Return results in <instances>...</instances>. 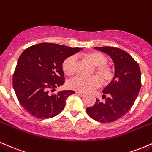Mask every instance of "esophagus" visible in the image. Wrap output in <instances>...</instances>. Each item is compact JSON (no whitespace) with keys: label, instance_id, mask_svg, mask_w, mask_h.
<instances>
[{"label":"esophagus","instance_id":"esophagus-1","mask_svg":"<svg viewBox=\"0 0 152 152\" xmlns=\"http://www.w3.org/2000/svg\"><path fill=\"white\" fill-rule=\"evenodd\" d=\"M75 94L80 95V96H83L84 95V93H80V92H75Z\"/></svg>","mask_w":152,"mask_h":152}]
</instances>
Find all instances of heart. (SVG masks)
Segmentation results:
<instances>
[{"label": "heart", "instance_id": "1", "mask_svg": "<svg viewBox=\"0 0 152 152\" xmlns=\"http://www.w3.org/2000/svg\"><path fill=\"white\" fill-rule=\"evenodd\" d=\"M84 57L95 66L93 73H96L103 84H107L112 81L114 77L113 68L107 64L106 57L98 52H90L84 54ZM62 69L67 75H72L76 72L77 57L71 55L63 61ZM96 76L85 77L83 76H76L68 82V87L72 90L80 93H86L95 88H98L100 81Z\"/></svg>", "mask_w": 152, "mask_h": 152}]
</instances>
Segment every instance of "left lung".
I'll use <instances>...</instances> for the list:
<instances>
[{
    "instance_id": "obj_1",
    "label": "left lung",
    "mask_w": 152,
    "mask_h": 152,
    "mask_svg": "<svg viewBox=\"0 0 152 152\" xmlns=\"http://www.w3.org/2000/svg\"><path fill=\"white\" fill-rule=\"evenodd\" d=\"M95 49L108 54L113 59L115 77L103 91L105 102L97 99L94 105L87 108L86 111L97 121L110 123L127 113L134 105L141 89V70L137 62L122 49L112 47Z\"/></svg>"
}]
</instances>
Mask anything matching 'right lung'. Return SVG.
Listing matches in <instances>:
<instances>
[{"instance_id": "add662e5", "label": "right lung", "mask_w": 152, "mask_h": 152, "mask_svg": "<svg viewBox=\"0 0 152 152\" xmlns=\"http://www.w3.org/2000/svg\"><path fill=\"white\" fill-rule=\"evenodd\" d=\"M83 49L52 43H41L26 49L18 59L13 86L21 106L33 116L49 118L64 110L73 90L50 91L64 83L62 62Z\"/></svg>"}]
</instances>
